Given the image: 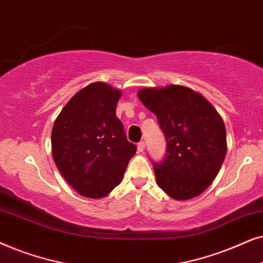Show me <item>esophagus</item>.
<instances>
[{"instance_id":"obj_1","label":"esophagus","mask_w":263,"mask_h":263,"mask_svg":"<svg viewBox=\"0 0 263 263\" xmlns=\"http://www.w3.org/2000/svg\"><path fill=\"white\" fill-rule=\"evenodd\" d=\"M137 149H138V153H143L145 149V143L144 142H139L138 145H137Z\"/></svg>"}]
</instances>
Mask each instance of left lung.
Masks as SVG:
<instances>
[{
    "label": "left lung",
    "mask_w": 263,
    "mask_h": 263,
    "mask_svg": "<svg viewBox=\"0 0 263 263\" xmlns=\"http://www.w3.org/2000/svg\"><path fill=\"white\" fill-rule=\"evenodd\" d=\"M141 102L156 115L167 154L154 164L156 184L177 201L197 197L218 176L227 153L222 118L199 92L181 85L144 87Z\"/></svg>",
    "instance_id": "left-lung-1"
}]
</instances>
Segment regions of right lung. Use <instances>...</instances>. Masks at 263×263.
<instances>
[{
    "instance_id": "obj_1",
    "label": "right lung",
    "mask_w": 263,
    "mask_h": 263,
    "mask_svg": "<svg viewBox=\"0 0 263 263\" xmlns=\"http://www.w3.org/2000/svg\"><path fill=\"white\" fill-rule=\"evenodd\" d=\"M120 97L121 91L109 84L91 83L66 103L52 126L54 162L84 197L110 194L137 150L115 114Z\"/></svg>"
}]
</instances>
